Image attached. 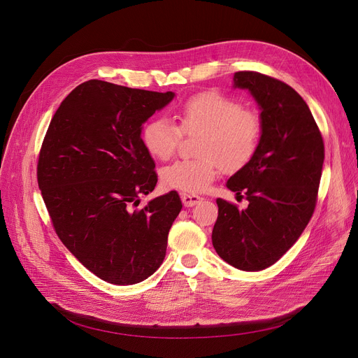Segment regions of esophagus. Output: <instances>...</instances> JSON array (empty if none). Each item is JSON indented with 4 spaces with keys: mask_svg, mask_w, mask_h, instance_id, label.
Wrapping results in <instances>:
<instances>
[{
    "mask_svg": "<svg viewBox=\"0 0 358 358\" xmlns=\"http://www.w3.org/2000/svg\"><path fill=\"white\" fill-rule=\"evenodd\" d=\"M181 199H182L184 207H194V206H196V203H198L202 198L198 196V195H194V194H182V195H181Z\"/></svg>",
    "mask_w": 358,
    "mask_h": 358,
    "instance_id": "1",
    "label": "esophagus"
}]
</instances>
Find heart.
I'll list each match as a JSON object with an SVG mask.
<instances>
[{"instance_id": "heart-1", "label": "heart", "mask_w": 358, "mask_h": 358, "mask_svg": "<svg viewBox=\"0 0 358 358\" xmlns=\"http://www.w3.org/2000/svg\"><path fill=\"white\" fill-rule=\"evenodd\" d=\"M180 126L164 117L148 120L141 129V143L151 157L169 160L182 133L202 131L196 160H180L162 173L164 187L188 194L206 191L221 164L232 171L243 167L257 152L262 138L258 113L243 109L239 100L217 90L201 92L178 110Z\"/></svg>"}]
</instances>
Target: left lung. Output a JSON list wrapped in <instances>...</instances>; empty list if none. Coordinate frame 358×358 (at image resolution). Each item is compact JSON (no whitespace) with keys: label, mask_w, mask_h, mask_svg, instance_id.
I'll list each match as a JSON object with an SVG mask.
<instances>
[{"label":"left lung","mask_w":358,"mask_h":358,"mask_svg":"<svg viewBox=\"0 0 358 358\" xmlns=\"http://www.w3.org/2000/svg\"><path fill=\"white\" fill-rule=\"evenodd\" d=\"M234 87L246 89L261 110L262 138L255 156L227 187L243 192L238 210L218 198L213 245L236 269L264 271L278 262L309 224L317 201L324 144L313 115L289 85L258 72H236Z\"/></svg>","instance_id":"left-lung-1"}]
</instances>
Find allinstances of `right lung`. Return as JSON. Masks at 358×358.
<instances>
[{
	"mask_svg": "<svg viewBox=\"0 0 358 358\" xmlns=\"http://www.w3.org/2000/svg\"><path fill=\"white\" fill-rule=\"evenodd\" d=\"M173 92L92 79L61 103L43 138L38 185L62 243L101 280L134 285L164 261L182 203L176 191L136 210L157 184L141 129Z\"/></svg>",
	"mask_w": 358,
	"mask_h": 358,
	"instance_id": "right-lung-1",
	"label": "right lung"
}]
</instances>
